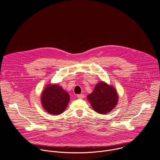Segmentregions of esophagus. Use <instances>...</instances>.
<instances>
[{
    "instance_id": "obj_1",
    "label": "esophagus",
    "mask_w": 160,
    "mask_h": 160,
    "mask_svg": "<svg viewBox=\"0 0 160 160\" xmlns=\"http://www.w3.org/2000/svg\"><path fill=\"white\" fill-rule=\"evenodd\" d=\"M77 97L78 98H83L84 97V94H79L77 95Z\"/></svg>"
}]
</instances>
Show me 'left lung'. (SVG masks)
I'll return each mask as SVG.
<instances>
[{
	"label": "left lung",
	"instance_id": "left-lung-1",
	"mask_svg": "<svg viewBox=\"0 0 160 160\" xmlns=\"http://www.w3.org/2000/svg\"><path fill=\"white\" fill-rule=\"evenodd\" d=\"M93 109L100 114L110 113L118 101L117 92L112 86L103 81L98 82L93 91L88 95Z\"/></svg>",
	"mask_w": 160,
	"mask_h": 160
}]
</instances>
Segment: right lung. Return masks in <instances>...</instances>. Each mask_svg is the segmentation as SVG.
<instances>
[{
  "mask_svg": "<svg viewBox=\"0 0 160 160\" xmlns=\"http://www.w3.org/2000/svg\"><path fill=\"white\" fill-rule=\"evenodd\" d=\"M69 101L68 93L58 84H49L42 92V107L50 114L62 113L67 107Z\"/></svg>",
  "mask_w": 160,
  "mask_h": 160,
  "instance_id": "add662e5",
  "label": "right lung"
}]
</instances>
